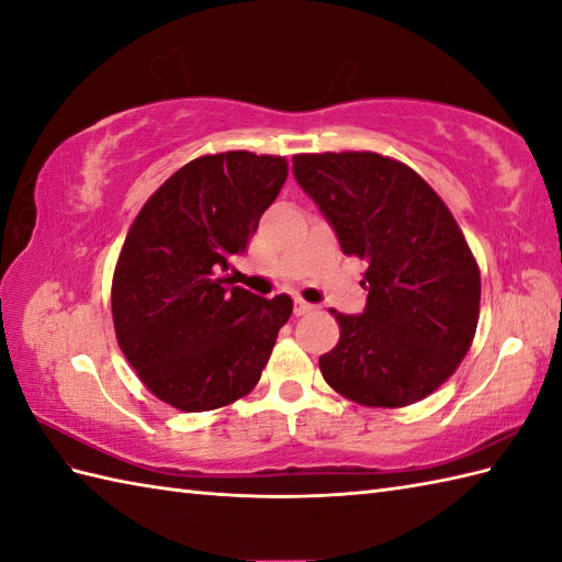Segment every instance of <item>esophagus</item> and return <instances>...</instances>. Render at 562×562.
<instances>
[{"mask_svg":"<svg viewBox=\"0 0 562 562\" xmlns=\"http://www.w3.org/2000/svg\"><path fill=\"white\" fill-rule=\"evenodd\" d=\"M314 308H316L314 304L300 300V296H296V300H294V316H306V314H312Z\"/></svg>","mask_w":562,"mask_h":562,"instance_id":"obj_1","label":"esophagus"}]
</instances>
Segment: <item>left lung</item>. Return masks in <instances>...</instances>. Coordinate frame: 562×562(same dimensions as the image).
Returning <instances> with one entry per match:
<instances>
[{
  "instance_id": "left-lung-1",
  "label": "left lung",
  "mask_w": 562,
  "mask_h": 562,
  "mask_svg": "<svg viewBox=\"0 0 562 562\" xmlns=\"http://www.w3.org/2000/svg\"><path fill=\"white\" fill-rule=\"evenodd\" d=\"M296 181L367 262L360 316L333 312L326 384L367 408H405L457 372L475 338L481 270L457 220L408 164L376 151L294 154Z\"/></svg>"
}]
</instances>
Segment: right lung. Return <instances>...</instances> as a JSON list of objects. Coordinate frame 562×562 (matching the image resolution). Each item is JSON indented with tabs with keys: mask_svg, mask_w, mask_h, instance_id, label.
<instances>
[{
	"mask_svg": "<svg viewBox=\"0 0 562 562\" xmlns=\"http://www.w3.org/2000/svg\"><path fill=\"white\" fill-rule=\"evenodd\" d=\"M288 181V159L205 154L154 190L115 262V338L142 384L183 413L224 408L254 391L292 316V300L236 288L246 254Z\"/></svg>",
	"mask_w": 562,
	"mask_h": 562,
	"instance_id": "obj_1",
	"label": "right lung"
}]
</instances>
